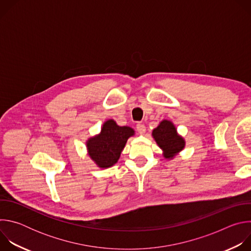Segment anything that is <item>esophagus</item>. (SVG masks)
Here are the masks:
<instances>
[{
  "label": "esophagus",
  "mask_w": 251,
  "mask_h": 251,
  "mask_svg": "<svg viewBox=\"0 0 251 251\" xmlns=\"http://www.w3.org/2000/svg\"><path fill=\"white\" fill-rule=\"evenodd\" d=\"M136 129H137L138 133H139V134H141V135L145 134V132H146V127H145V125H144V124H141V123L137 124Z\"/></svg>",
  "instance_id": "obj_1"
}]
</instances>
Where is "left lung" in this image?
<instances>
[{
    "instance_id": "1",
    "label": "left lung",
    "mask_w": 251,
    "mask_h": 251,
    "mask_svg": "<svg viewBox=\"0 0 251 251\" xmlns=\"http://www.w3.org/2000/svg\"><path fill=\"white\" fill-rule=\"evenodd\" d=\"M152 136L163 151V157L167 160L174 159L186 147L185 139L177 133L174 123L168 119H164L159 123L152 131Z\"/></svg>"
}]
</instances>
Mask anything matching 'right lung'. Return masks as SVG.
I'll return each instance as SVG.
<instances>
[{"instance_id": "right-lung-1", "label": "right lung", "mask_w": 251, "mask_h": 251, "mask_svg": "<svg viewBox=\"0 0 251 251\" xmlns=\"http://www.w3.org/2000/svg\"><path fill=\"white\" fill-rule=\"evenodd\" d=\"M134 135L133 128L119 126L113 119L106 120L101 131L87 139V154L98 168H110L118 162L127 140Z\"/></svg>"}]
</instances>
